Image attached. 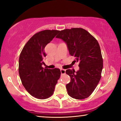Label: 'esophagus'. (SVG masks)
<instances>
[{"instance_id":"34e87169","label":"esophagus","mask_w":121,"mask_h":121,"mask_svg":"<svg viewBox=\"0 0 121 121\" xmlns=\"http://www.w3.org/2000/svg\"><path fill=\"white\" fill-rule=\"evenodd\" d=\"M60 71H61V74H65V73H66V70L65 69H61Z\"/></svg>"}]
</instances>
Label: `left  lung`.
Wrapping results in <instances>:
<instances>
[{
  "label": "left lung",
  "instance_id": "1",
  "mask_svg": "<svg viewBox=\"0 0 121 121\" xmlns=\"http://www.w3.org/2000/svg\"><path fill=\"white\" fill-rule=\"evenodd\" d=\"M56 37L66 43L69 54L79 63V69H67L71 82L66 85L69 96L76 99L89 97L94 91L101 78L103 61L97 39L82 28H71L59 31Z\"/></svg>",
  "mask_w": 121,
  "mask_h": 121
}]
</instances>
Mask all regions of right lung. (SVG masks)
I'll list each match as a JSON object with an SVG mask.
<instances>
[{
  "mask_svg": "<svg viewBox=\"0 0 121 121\" xmlns=\"http://www.w3.org/2000/svg\"><path fill=\"white\" fill-rule=\"evenodd\" d=\"M59 32L45 30L37 32L27 42L19 56L18 71L22 83L30 95L39 99L53 94L61 75L59 68L50 69L42 67L47 55L44 48Z\"/></svg>",
  "mask_w": 121,
  "mask_h": 121,
  "instance_id": "obj_1",
  "label": "right lung"
}]
</instances>
